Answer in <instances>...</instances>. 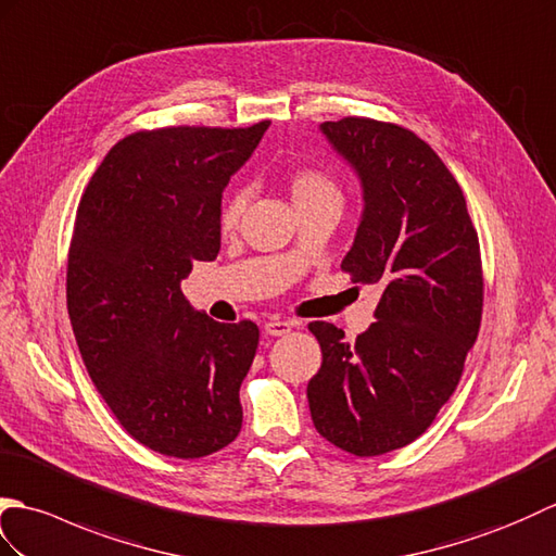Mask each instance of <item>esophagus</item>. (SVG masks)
Instances as JSON below:
<instances>
[{
  "instance_id": "1",
  "label": "esophagus",
  "mask_w": 556,
  "mask_h": 556,
  "mask_svg": "<svg viewBox=\"0 0 556 556\" xmlns=\"http://www.w3.org/2000/svg\"><path fill=\"white\" fill-rule=\"evenodd\" d=\"M264 330H266V336L280 338V336H288V332L292 330V324L290 320H266Z\"/></svg>"
}]
</instances>
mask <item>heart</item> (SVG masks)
<instances>
[{
  "label": "heart",
  "instance_id": "obj_1",
  "mask_svg": "<svg viewBox=\"0 0 556 556\" xmlns=\"http://www.w3.org/2000/svg\"><path fill=\"white\" fill-rule=\"evenodd\" d=\"M290 194H292L294 206L324 200V197H338L340 200L338 185L332 182L326 174H320V170H314V168L294 170L290 178ZM242 208H244V197L242 194L230 197L224 206V214H220V226H224L226 230L236 228L240 216H242Z\"/></svg>",
  "mask_w": 556,
  "mask_h": 556
}]
</instances>
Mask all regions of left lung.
<instances>
[{"instance_id":"1","label":"left lung","mask_w":556,"mask_h":556,"mask_svg":"<svg viewBox=\"0 0 556 556\" xmlns=\"http://www.w3.org/2000/svg\"><path fill=\"white\" fill-rule=\"evenodd\" d=\"M320 132L362 185L342 270L378 286L380 302L354 342L332 324H309L324 364L306 397L328 442L378 456L424 435L462 378L483 314L478 232L459 182L412 130L350 116Z\"/></svg>"}]
</instances>
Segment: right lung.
I'll list each match as a JSON object with an SVG mask.
<instances>
[{
  "label": "right lung",
  "mask_w": 556,
  "mask_h": 556,
  "mask_svg": "<svg viewBox=\"0 0 556 556\" xmlns=\"http://www.w3.org/2000/svg\"><path fill=\"white\" fill-rule=\"evenodd\" d=\"M268 126L128 135L78 206L66 300L85 368L118 424L176 459L224 450L242 428L258 328L194 312L180 282L216 258L220 197Z\"/></svg>",
  "instance_id": "add662e5"
}]
</instances>
